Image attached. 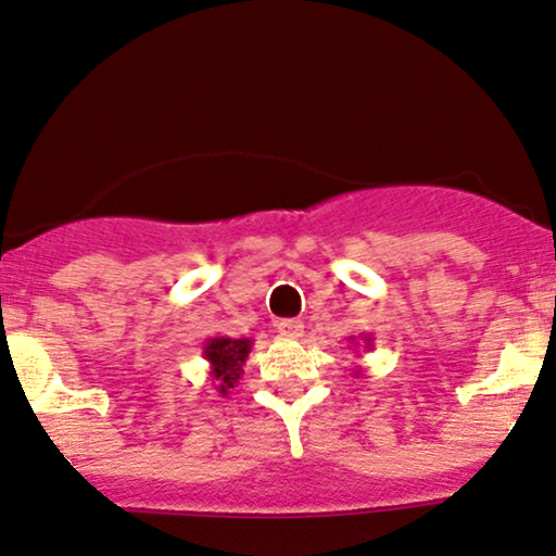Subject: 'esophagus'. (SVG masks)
<instances>
[{
  "instance_id": "obj_1",
  "label": "esophagus",
  "mask_w": 556,
  "mask_h": 556,
  "mask_svg": "<svg viewBox=\"0 0 556 556\" xmlns=\"http://www.w3.org/2000/svg\"><path fill=\"white\" fill-rule=\"evenodd\" d=\"M276 330L280 336H289V339H299L302 336L304 326L299 320H278L276 323Z\"/></svg>"
}]
</instances>
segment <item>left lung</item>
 Returning <instances> with one entry per match:
<instances>
[{
  "label": "left lung",
  "mask_w": 556,
  "mask_h": 556,
  "mask_svg": "<svg viewBox=\"0 0 556 556\" xmlns=\"http://www.w3.org/2000/svg\"><path fill=\"white\" fill-rule=\"evenodd\" d=\"M349 339L357 341V336H349ZM362 344H365V349H370V346H372V339H370V336H362ZM354 346H357V344H354Z\"/></svg>",
  "instance_id": "left-lung-1"
}]
</instances>
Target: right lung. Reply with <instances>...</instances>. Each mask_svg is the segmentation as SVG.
I'll return each instance as SVG.
<instances>
[{
    "label": "right lung",
    "instance_id": "obj_1",
    "mask_svg": "<svg viewBox=\"0 0 556 556\" xmlns=\"http://www.w3.org/2000/svg\"><path fill=\"white\" fill-rule=\"evenodd\" d=\"M252 352V339H230V336H210L204 341V359L210 362V378L217 394L228 396L239 378L244 376V362Z\"/></svg>",
    "mask_w": 556,
    "mask_h": 556
}]
</instances>
